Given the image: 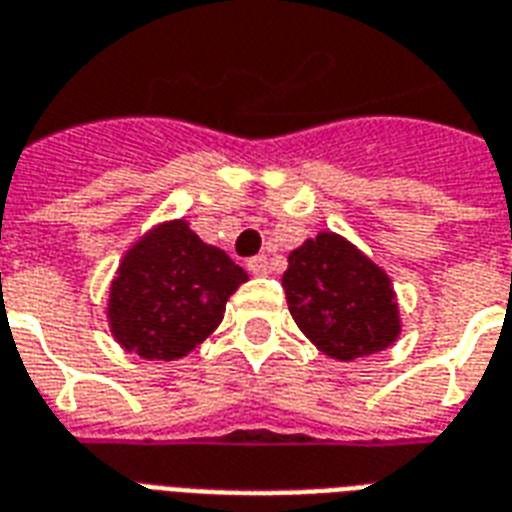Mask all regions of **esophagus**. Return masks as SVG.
I'll return each mask as SVG.
<instances>
[{"label": "esophagus", "mask_w": 512, "mask_h": 512, "mask_svg": "<svg viewBox=\"0 0 512 512\" xmlns=\"http://www.w3.org/2000/svg\"><path fill=\"white\" fill-rule=\"evenodd\" d=\"M246 268H249V274H255V276H266L268 271H271V266H268V257L263 255L252 257V260L246 263Z\"/></svg>", "instance_id": "1"}]
</instances>
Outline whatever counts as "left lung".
I'll return each instance as SVG.
<instances>
[{"label":"left lung","instance_id":"8db88e82","mask_svg":"<svg viewBox=\"0 0 512 512\" xmlns=\"http://www.w3.org/2000/svg\"><path fill=\"white\" fill-rule=\"evenodd\" d=\"M282 287L295 325L333 361L366 358L399 339L391 276L339 233L323 230L293 249Z\"/></svg>","mask_w":512,"mask_h":512}]
</instances>
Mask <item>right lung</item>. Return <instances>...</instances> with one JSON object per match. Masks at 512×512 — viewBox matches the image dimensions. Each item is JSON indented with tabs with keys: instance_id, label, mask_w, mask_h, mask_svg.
<instances>
[{
	"instance_id": "right-lung-1",
	"label": "right lung",
	"mask_w": 512,
	"mask_h": 512,
	"mask_svg": "<svg viewBox=\"0 0 512 512\" xmlns=\"http://www.w3.org/2000/svg\"><path fill=\"white\" fill-rule=\"evenodd\" d=\"M246 271L189 227L160 222L124 252L108 293L113 339L146 361H176L206 342Z\"/></svg>"
}]
</instances>
